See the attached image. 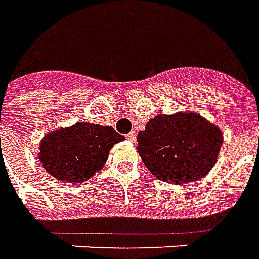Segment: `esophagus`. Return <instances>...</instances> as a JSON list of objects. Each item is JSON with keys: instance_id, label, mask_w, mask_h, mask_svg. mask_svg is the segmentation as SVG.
Instances as JSON below:
<instances>
[{"instance_id": "34e87169", "label": "esophagus", "mask_w": 259, "mask_h": 259, "mask_svg": "<svg viewBox=\"0 0 259 259\" xmlns=\"http://www.w3.org/2000/svg\"><path fill=\"white\" fill-rule=\"evenodd\" d=\"M127 139H129L130 142H136V132H130L129 135L126 136Z\"/></svg>"}]
</instances>
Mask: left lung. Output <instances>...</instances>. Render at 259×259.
<instances>
[{"mask_svg": "<svg viewBox=\"0 0 259 259\" xmlns=\"http://www.w3.org/2000/svg\"><path fill=\"white\" fill-rule=\"evenodd\" d=\"M137 151L158 180L175 185L203 178L216 164L222 130L193 112L158 115L137 135Z\"/></svg>", "mask_w": 259, "mask_h": 259, "instance_id": "left-lung-1", "label": "left lung"}]
</instances>
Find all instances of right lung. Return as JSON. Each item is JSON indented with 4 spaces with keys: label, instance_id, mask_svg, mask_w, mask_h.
<instances>
[{
    "label": "right lung",
    "instance_id": "right-lung-1",
    "mask_svg": "<svg viewBox=\"0 0 259 259\" xmlns=\"http://www.w3.org/2000/svg\"><path fill=\"white\" fill-rule=\"evenodd\" d=\"M123 139L109 126L78 122L45 136L37 157L52 177L79 184L102 169L111 148Z\"/></svg>",
    "mask_w": 259,
    "mask_h": 259
}]
</instances>
